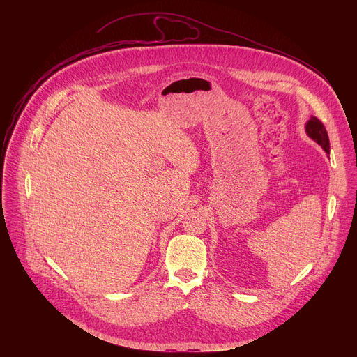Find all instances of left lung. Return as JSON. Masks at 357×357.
Masks as SVG:
<instances>
[{
    "instance_id": "obj_1",
    "label": "left lung",
    "mask_w": 357,
    "mask_h": 357,
    "mask_svg": "<svg viewBox=\"0 0 357 357\" xmlns=\"http://www.w3.org/2000/svg\"><path fill=\"white\" fill-rule=\"evenodd\" d=\"M305 132H307L308 137L312 138L317 144H319L329 155V137L325 126L317 117H311L308 120L307 126H305Z\"/></svg>"
}]
</instances>
